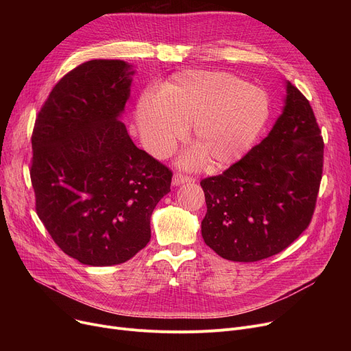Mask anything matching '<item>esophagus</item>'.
Listing matches in <instances>:
<instances>
[{
    "label": "esophagus",
    "instance_id": "34e87169",
    "mask_svg": "<svg viewBox=\"0 0 351 351\" xmlns=\"http://www.w3.org/2000/svg\"><path fill=\"white\" fill-rule=\"evenodd\" d=\"M195 179L193 178H191V176H186V175H183V173H175L173 175V179H172V183L175 186H179V185H182V183H188V182H193Z\"/></svg>",
    "mask_w": 351,
    "mask_h": 351
}]
</instances>
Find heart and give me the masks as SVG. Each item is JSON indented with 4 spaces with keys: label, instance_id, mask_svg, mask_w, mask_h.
Instances as JSON below:
<instances>
[{
    "label": "heart",
    "instance_id": "1",
    "mask_svg": "<svg viewBox=\"0 0 351 351\" xmlns=\"http://www.w3.org/2000/svg\"><path fill=\"white\" fill-rule=\"evenodd\" d=\"M270 117L267 92L228 72L191 71L175 75L162 95L145 94L136 109L147 151L166 156L192 126L196 147L182 159L188 168L232 165L249 152Z\"/></svg>",
    "mask_w": 351,
    "mask_h": 351
}]
</instances>
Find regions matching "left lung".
<instances>
[{"mask_svg": "<svg viewBox=\"0 0 351 351\" xmlns=\"http://www.w3.org/2000/svg\"><path fill=\"white\" fill-rule=\"evenodd\" d=\"M302 92L286 82L282 115L269 135L222 175L200 182L205 243L223 259L257 262L307 229L323 173V138Z\"/></svg>", "mask_w": 351, "mask_h": 351, "instance_id": "left-lung-1", "label": "left lung"}]
</instances>
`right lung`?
<instances>
[{
  "instance_id": "obj_1",
  "label": "right lung",
  "mask_w": 351,
  "mask_h": 351,
  "mask_svg": "<svg viewBox=\"0 0 351 351\" xmlns=\"http://www.w3.org/2000/svg\"><path fill=\"white\" fill-rule=\"evenodd\" d=\"M132 65L92 60L55 85L32 131L35 209L53 242L88 266L134 257L172 172L139 149L121 121Z\"/></svg>"
}]
</instances>
